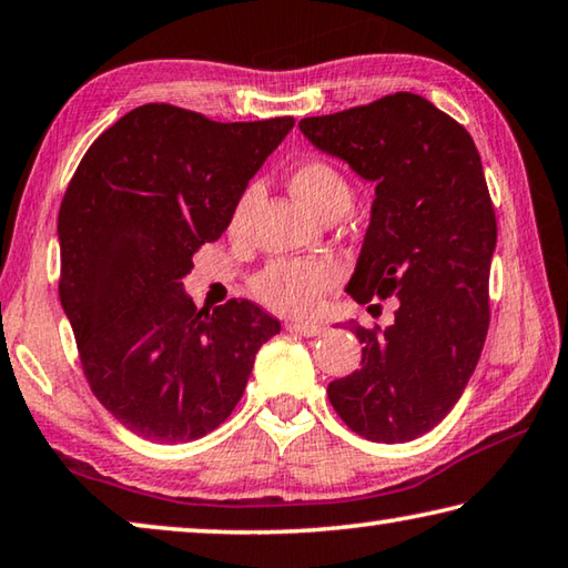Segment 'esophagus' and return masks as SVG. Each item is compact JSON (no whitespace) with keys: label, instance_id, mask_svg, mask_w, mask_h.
I'll return each mask as SVG.
<instances>
[{"label":"esophagus","instance_id":"esophagus-1","mask_svg":"<svg viewBox=\"0 0 568 568\" xmlns=\"http://www.w3.org/2000/svg\"><path fill=\"white\" fill-rule=\"evenodd\" d=\"M287 331L295 333V335H305V338H313V335H321L325 333L323 325H315V323H301V321H291L285 325Z\"/></svg>","mask_w":568,"mask_h":568}]
</instances>
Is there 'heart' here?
Wrapping results in <instances>:
<instances>
[{"label": "heart", "mask_w": 568, "mask_h": 568, "mask_svg": "<svg viewBox=\"0 0 568 568\" xmlns=\"http://www.w3.org/2000/svg\"><path fill=\"white\" fill-rule=\"evenodd\" d=\"M291 190L301 203L323 217L328 210H345L351 203V185L325 160H305L291 172ZM257 197L255 187H247L237 197L230 215V233L245 227L250 207ZM333 267L323 261H275L257 275L255 291L261 301L277 313L307 315L318 307V297L325 285L333 281Z\"/></svg>", "instance_id": "b5f03b06"}]
</instances>
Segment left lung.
<instances>
[{
	"label": "left lung",
	"mask_w": 568,
	"mask_h": 568,
	"mask_svg": "<svg viewBox=\"0 0 568 568\" xmlns=\"http://www.w3.org/2000/svg\"><path fill=\"white\" fill-rule=\"evenodd\" d=\"M297 128L376 185L345 293L361 305L400 301L381 333L345 323L363 365L333 381L328 398L358 436L406 444L448 416L484 351L496 215L480 155L466 128L413 92Z\"/></svg>",
	"instance_id": "1"
}]
</instances>
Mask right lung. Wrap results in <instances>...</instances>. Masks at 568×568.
Masks as SVG:
<instances>
[{"instance_id":"obj_1","label":"right lung","mask_w":568,"mask_h":568,"mask_svg":"<svg viewBox=\"0 0 568 568\" xmlns=\"http://www.w3.org/2000/svg\"><path fill=\"white\" fill-rule=\"evenodd\" d=\"M293 124L142 104L84 152L57 220L60 301L92 393L132 434L187 444L215 430L281 333L250 301L197 311L182 281Z\"/></svg>"}]
</instances>
